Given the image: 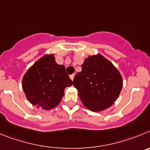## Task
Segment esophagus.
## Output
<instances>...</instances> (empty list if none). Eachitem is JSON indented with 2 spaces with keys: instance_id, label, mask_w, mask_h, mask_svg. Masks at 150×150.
<instances>
[{
  "instance_id": "esophagus-1",
  "label": "esophagus",
  "mask_w": 150,
  "mask_h": 150,
  "mask_svg": "<svg viewBox=\"0 0 150 150\" xmlns=\"http://www.w3.org/2000/svg\"><path fill=\"white\" fill-rule=\"evenodd\" d=\"M74 77H75V75H74V74H72V75H70V78H71L72 81H73V79H74Z\"/></svg>"
}]
</instances>
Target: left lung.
<instances>
[{
	"label": "left lung",
	"mask_w": 150,
	"mask_h": 150,
	"mask_svg": "<svg viewBox=\"0 0 150 150\" xmlns=\"http://www.w3.org/2000/svg\"><path fill=\"white\" fill-rule=\"evenodd\" d=\"M81 72L75 75L74 87L85 107L101 111L111 106L122 87V78L118 70L100 54L87 57Z\"/></svg>",
	"instance_id": "obj_1"
}]
</instances>
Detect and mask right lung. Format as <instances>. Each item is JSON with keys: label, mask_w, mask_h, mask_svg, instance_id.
Returning <instances> with one entry per match:
<instances>
[{"label": "right lung", "mask_w": 150, "mask_h": 150, "mask_svg": "<svg viewBox=\"0 0 150 150\" xmlns=\"http://www.w3.org/2000/svg\"><path fill=\"white\" fill-rule=\"evenodd\" d=\"M72 81L63 65L55 62L54 54H47L37 60L25 75L22 88L27 98L34 106L50 110L60 104L67 87Z\"/></svg>", "instance_id": "obj_1"}]
</instances>
